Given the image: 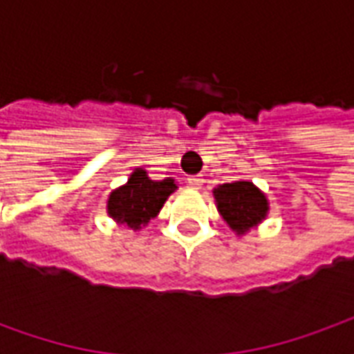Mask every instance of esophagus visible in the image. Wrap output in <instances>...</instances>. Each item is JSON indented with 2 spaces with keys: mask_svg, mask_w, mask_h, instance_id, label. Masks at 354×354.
Returning a JSON list of instances; mask_svg holds the SVG:
<instances>
[{
  "mask_svg": "<svg viewBox=\"0 0 354 354\" xmlns=\"http://www.w3.org/2000/svg\"><path fill=\"white\" fill-rule=\"evenodd\" d=\"M203 184H205V180L201 176H189L187 178V185L192 187V189H201L203 187Z\"/></svg>",
  "mask_w": 354,
  "mask_h": 354,
  "instance_id": "1",
  "label": "esophagus"
}]
</instances>
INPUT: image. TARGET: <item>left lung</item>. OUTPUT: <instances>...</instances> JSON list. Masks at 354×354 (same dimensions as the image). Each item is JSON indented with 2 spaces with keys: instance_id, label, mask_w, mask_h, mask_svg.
<instances>
[{
  "instance_id": "8db88e82",
  "label": "left lung",
  "mask_w": 354,
  "mask_h": 354,
  "mask_svg": "<svg viewBox=\"0 0 354 354\" xmlns=\"http://www.w3.org/2000/svg\"><path fill=\"white\" fill-rule=\"evenodd\" d=\"M214 199L218 212L237 235H245L246 231L261 223L269 210L266 193L245 180L218 185L214 189Z\"/></svg>"
}]
</instances>
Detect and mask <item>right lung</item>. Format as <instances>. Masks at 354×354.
<instances>
[{
  "label": "right lung",
  "mask_w": 354,
  "mask_h": 354,
  "mask_svg": "<svg viewBox=\"0 0 354 354\" xmlns=\"http://www.w3.org/2000/svg\"><path fill=\"white\" fill-rule=\"evenodd\" d=\"M178 185L172 178L151 180L144 169H134L129 182L109 193L108 214L117 223L127 225L131 230H140L151 218L159 214V210L174 193Z\"/></svg>",
  "instance_id": "1"
}]
</instances>
